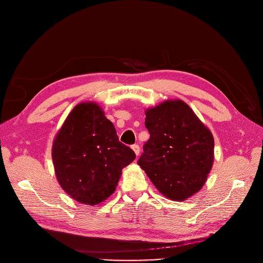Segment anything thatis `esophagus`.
Masks as SVG:
<instances>
[{"instance_id":"obj_1","label":"esophagus","mask_w":263,"mask_h":263,"mask_svg":"<svg viewBox=\"0 0 263 263\" xmlns=\"http://www.w3.org/2000/svg\"><path fill=\"white\" fill-rule=\"evenodd\" d=\"M132 149L135 151V154H136V156L139 155V153H140V147H139L138 145H133V146H132Z\"/></svg>"}]
</instances>
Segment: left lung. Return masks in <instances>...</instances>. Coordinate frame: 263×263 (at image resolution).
<instances>
[{
  "mask_svg": "<svg viewBox=\"0 0 263 263\" xmlns=\"http://www.w3.org/2000/svg\"><path fill=\"white\" fill-rule=\"evenodd\" d=\"M150 134L138 164L160 192L186 200L204 185L214 159V138L191 107L165 101L146 112Z\"/></svg>",
  "mask_w": 263,
  "mask_h": 263,
  "instance_id": "1",
  "label": "left lung"
}]
</instances>
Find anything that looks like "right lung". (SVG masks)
<instances>
[{"label":"right lung","mask_w":263,"mask_h":263,"mask_svg":"<svg viewBox=\"0 0 263 263\" xmlns=\"http://www.w3.org/2000/svg\"><path fill=\"white\" fill-rule=\"evenodd\" d=\"M136 158L95 103L77 105L55 136L52 161L61 187L76 201L99 204L113 194L122 169Z\"/></svg>","instance_id":"obj_1"}]
</instances>
